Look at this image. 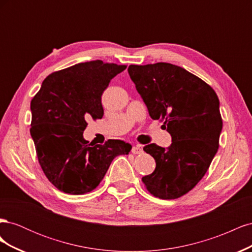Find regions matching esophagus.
Instances as JSON below:
<instances>
[{"label": "esophagus", "instance_id": "obj_1", "mask_svg": "<svg viewBox=\"0 0 252 252\" xmlns=\"http://www.w3.org/2000/svg\"><path fill=\"white\" fill-rule=\"evenodd\" d=\"M131 152L133 155H140L143 152V149H142V146L141 145H135V146L132 147L131 149Z\"/></svg>", "mask_w": 252, "mask_h": 252}]
</instances>
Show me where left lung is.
Instances as JSON below:
<instances>
[{"label":"left lung","mask_w":252,"mask_h":252,"mask_svg":"<svg viewBox=\"0 0 252 252\" xmlns=\"http://www.w3.org/2000/svg\"><path fill=\"white\" fill-rule=\"evenodd\" d=\"M128 73L150 118L163 122L172 138L167 149L157 144L144 147L157 166L142 181L154 196L178 199L202 180L219 149V97L207 83L169 63L130 65Z\"/></svg>","instance_id":"left-lung-1"}]
</instances>
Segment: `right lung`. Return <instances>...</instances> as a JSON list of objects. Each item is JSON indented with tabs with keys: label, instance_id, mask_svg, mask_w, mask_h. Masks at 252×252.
Wrapping results in <instances>:
<instances>
[{
	"label": "right lung",
	"instance_id": "1",
	"mask_svg": "<svg viewBox=\"0 0 252 252\" xmlns=\"http://www.w3.org/2000/svg\"><path fill=\"white\" fill-rule=\"evenodd\" d=\"M126 67L96 60L52 72L32 100L30 134L37 159L46 178L60 191H93L112 159L131 150L130 144L121 140L93 146L83 138L86 120L103 118L104 90Z\"/></svg>",
	"mask_w": 252,
	"mask_h": 252
}]
</instances>
